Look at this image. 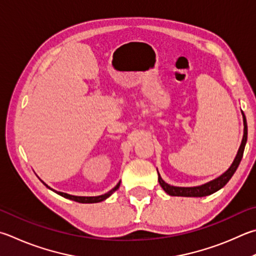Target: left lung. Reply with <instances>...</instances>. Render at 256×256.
Segmentation results:
<instances>
[{
	"mask_svg": "<svg viewBox=\"0 0 256 256\" xmlns=\"http://www.w3.org/2000/svg\"><path fill=\"white\" fill-rule=\"evenodd\" d=\"M243 115V124H244V134L243 138H242V143L240 146V148L238 151V154H236L233 164L227 169L224 174H220L218 178L209 181L207 184H204L202 186H197V187H174V186H170L166 182V181L161 178L160 174L158 172V180H159V184L164 192L170 194V196H176V197H205L209 196L214 192H218V190L222 189L224 186L228 182L230 179L235 174L236 169L240 164V162L243 158L244 148L246 141H248V123H246V118L244 113L242 112Z\"/></svg>",
	"mask_w": 256,
	"mask_h": 256,
	"instance_id": "obj_1",
	"label": "left lung"
}]
</instances>
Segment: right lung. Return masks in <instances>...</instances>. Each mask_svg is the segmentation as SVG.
<instances>
[{"mask_svg": "<svg viewBox=\"0 0 256 256\" xmlns=\"http://www.w3.org/2000/svg\"><path fill=\"white\" fill-rule=\"evenodd\" d=\"M41 180V179H40ZM41 182H42L46 187L51 189L48 184H46L42 180H41ZM120 182L115 186V187L110 190V192H108L104 194H100V196H92V197H85V196H72V194H64V192H56V190L51 189L52 192H54L56 194H60V196L64 197V198H67V199H70V200H74V202H82V204H94V202H103L105 200L106 198H108L110 194H112L113 192H115L116 190H118L120 188Z\"/></svg>", "mask_w": 256, "mask_h": 256, "instance_id": "right-lung-1", "label": "right lung"}]
</instances>
